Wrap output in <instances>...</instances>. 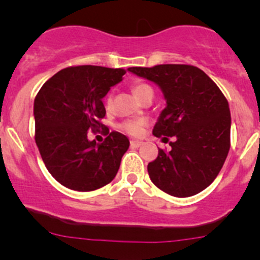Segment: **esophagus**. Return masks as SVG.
<instances>
[{
	"label": "esophagus",
	"instance_id": "esophagus-1",
	"mask_svg": "<svg viewBox=\"0 0 260 260\" xmlns=\"http://www.w3.org/2000/svg\"><path fill=\"white\" fill-rule=\"evenodd\" d=\"M141 145H142L141 141H131V147H132V148H138Z\"/></svg>",
	"mask_w": 260,
	"mask_h": 260
}]
</instances>
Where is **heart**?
<instances>
[{"label": "heart", "mask_w": 260, "mask_h": 260, "mask_svg": "<svg viewBox=\"0 0 260 260\" xmlns=\"http://www.w3.org/2000/svg\"><path fill=\"white\" fill-rule=\"evenodd\" d=\"M132 91L138 99H142L143 96L147 95V94H153V89H152L151 85L148 84L142 83V81H137L132 85ZM104 106H106L107 111H109L112 107V95L108 94L104 99ZM146 122L143 119H137V120H125V122L120 123L119 128L123 131V132L128 133L131 136H138L142 132L143 127H145Z\"/></svg>", "instance_id": "heart-1"}]
</instances>
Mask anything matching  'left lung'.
Listing matches in <instances>:
<instances>
[{
	"label": "left lung",
	"instance_id": "obj_1",
	"mask_svg": "<svg viewBox=\"0 0 260 260\" xmlns=\"http://www.w3.org/2000/svg\"><path fill=\"white\" fill-rule=\"evenodd\" d=\"M131 73L161 88L166 108L153 135L170 151L158 149L149 162V179L169 195L188 198L205 190L216 179L230 149V109L219 86L199 68L185 64L133 67Z\"/></svg>",
	"mask_w": 260,
	"mask_h": 260
}]
</instances>
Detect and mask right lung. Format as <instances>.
<instances>
[{"mask_svg": "<svg viewBox=\"0 0 260 260\" xmlns=\"http://www.w3.org/2000/svg\"><path fill=\"white\" fill-rule=\"evenodd\" d=\"M124 69L79 65L57 72L41 86L34 102L35 142L46 169L57 182L75 191H93L111 182L129 141L109 133L101 119L102 99L122 81ZM107 131L103 144L87 140L89 130Z\"/></svg>", "mask_w": 260, "mask_h": 260, "instance_id": "obj_1", "label": "right lung"}]
</instances>
